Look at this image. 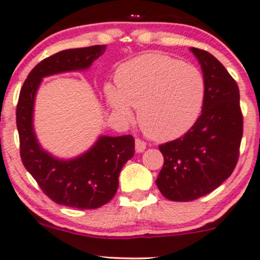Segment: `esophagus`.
Returning <instances> with one entry per match:
<instances>
[{
  "mask_svg": "<svg viewBox=\"0 0 260 260\" xmlns=\"http://www.w3.org/2000/svg\"><path fill=\"white\" fill-rule=\"evenodd\" d=\"M135 148H136V153L145 152L146 142H143V141L140 140V139H136V141H135Z\"/></svg>",
  "mask_w": 260,
  "mask_h": 260,
  "instance_id": "esophagus-1",
  "label": "esophagus"
}]
</instances>
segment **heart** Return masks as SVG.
<instances>
[{"label": "heart", "instance_id": "obj_1", "mask_svg": "<svg viewBox=\"0 0 260 260\" xmlns=\"http://www.w3.org/2000/svg\"><path fill=\"white\" fill-rule=\"evenodd\" d=\"M107 104L121 120L130 121L131 107L150 139L171 141L184 135L200 117L205 81L195 66L165 54H143L124 63L117 86L105 85Z\"/></svg>", "mask_w": 260, "mask_h": 260}]
</instances>
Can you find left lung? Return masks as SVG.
Wrapping results in <instances>:
<instances>
[{"instance_id": "8db88e82", "label": "left lung", "mask_w": 260, "mask_h": 260, "mask_svg": "<svg viewBox=\"0 0 260 260\" xmlns=\"http://www.w3.org/2000/svg\"><path fill=\"white\" fill-rule=\"evenodd\" d=\"M190 52L203 71L205 101L190 130L159 146L164 166L155 183L172 201H191L218 188L235 169L242 139L238 84L212 54Z\"/></svg>"}]
</instances>
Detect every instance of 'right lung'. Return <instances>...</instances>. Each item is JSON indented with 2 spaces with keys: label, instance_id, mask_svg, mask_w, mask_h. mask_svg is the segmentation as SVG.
<instances>
[{
  "label": "right lung",
  "instance_id": "add662e5",
  "mask_svg": "<svg viewBox=\"0 0 260 260\" xmlns=\"http://www.w3.org/2000/svg\"><path fill=\"white\" fill-rule=\"evenodd\" d=\"M106 46L67 49L42 60L27 76L17 106L20 156L43 193L63 206L91 210L107 204L119 185L120 170L135 153L131 135H101L83 154L60 159L42 148L34 127L35 99L42 79L57 73L85 71Z\"/></svg>",
  "mask_w": 260,
  "mask_h": 260
}]
</instances>
